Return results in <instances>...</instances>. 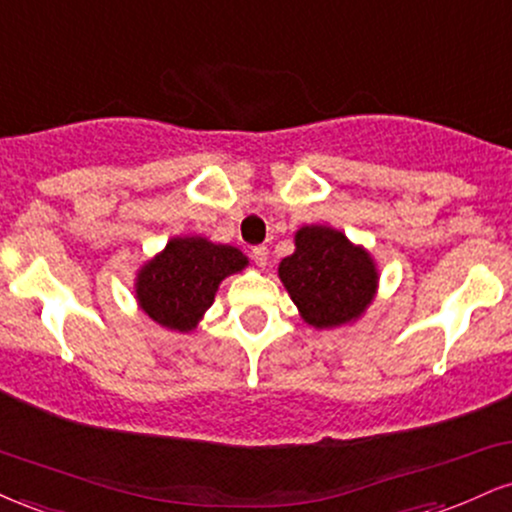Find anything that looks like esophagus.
Instances as JSON below:
<instances>
[{
	"label": "esophagus",
	"instance_id": "34e87169",
	"mask_svg": "<svg viewBox=\"0 0 512 512\" xmlns=\"http://www.w3.org/2000/svg\"><path fill=\"white\" fill-rule=\"evenodd\" d=\"M251 256H254L256 266H261V268L268 266V249H266V246H254V249H251Z\"/></svg>",
	"mask_w": 512,
	"mask_h": 512
}]
</instances>
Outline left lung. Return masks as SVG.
Listing matches in <instances>:
<instances>
[{
    "instance_id": "obj_1",
    "label": "left lung",
    "mask_w": 512,
    "mask_h": 512,
    "mask_svg": "<svg viewBox=\"0 0 512 512\" xmlns=\"http://www.w3.org/2000/svg\"><path fill=\"white\" fill-rule=\"evenodd\" d=\"M278 275L302 321L316 330L357 323L378 292V268L369 249L328 225L299 227L294 251L282 258Z\"/></svg>"
}]
</instances>
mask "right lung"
<instances>
[{
	"instance_id": "obj_1",
	"label": "right lung",
	"mask_w": 512,
	"mask_h": 512,
	"mask_svg": "<svg viewBox=\"0 0 512 512\" xmlns=\"http://www.w3.org/2000/svg\"><path fill=\"white\" fill-rule=\"evenodd\" d=\"M246 266L249 258L237 246L215 244L201 234L172 237L138 268L136 302L158 326L191 333L213 306L220 282Z\"/></svg>"
}]
</instances>
